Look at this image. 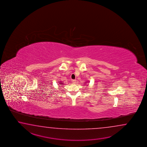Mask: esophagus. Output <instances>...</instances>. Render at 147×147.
Wrapping results in <instances>:
<instances>
[{
    "label": "esophagus",
    "mask_w": 147,
    "mask_h": 147,
    "mask_svg": "<svg viewBox=\"0 0 147 147\" xmlns=\"http://www.w3.org/2000/svg\"><path fill=\"white\" fill-rule=\"evenodd\" d=\"M76 81L77 80H72V82H73V84H75V83H76Z\"/></svg>",
    "instance_id": "1"
}]
</instances>
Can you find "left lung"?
<instances>
[{"label":"left lung","instance_id":"obj_1","mask_svg":"<svg viewBox=\"0 0 147 147\" xmlns=\"http://www.w3.org/2000/svg\"><path fill=\"white\" fill-rule=\"evenodd\" d=\"M85 84H86V83H85Z\"/></svg>","mask_w":147,"mask_h":147}]
</instances>
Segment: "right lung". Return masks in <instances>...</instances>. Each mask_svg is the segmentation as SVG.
Wrapping results in <instances>:
<instances>
[{"instance_id":"add662e5","label":"right lung","mask_w":147,"mask_h":147,"mask_svg":"<svg viewBox=\"0 0 147 147\" xmlns=\"http://www.w3.org/2000/svg\"><path fill=\"white\" fill-rule=\"evenodd\" d=\"M59 86H62V85H63V82H59Z\"/></svg>"}]
</instances>
